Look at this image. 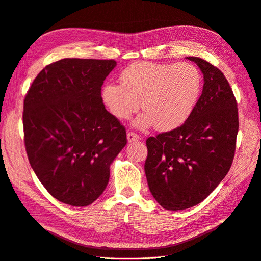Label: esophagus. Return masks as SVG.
<instances>
[{"instance_id":"obj_1","label":"esophagus","mask_w":261,"mask_h":261,"mask_svg":"<svg viewBox=\"0 0 261 261\" xmlns=\"http://www.w3.org/2000/svg\"><path fill=\"white\" fill-rule=\"evenodd\" d=\"M127 139H128V142H130V143L131 142H137V141L140 140V136L137 133H134V132H129L127 134Z\"/></svg>"}]
</instances>
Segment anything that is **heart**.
<instances>
[{"instance_id":"b5f03b06","label":"heart","mask_w":261,"mask_h":261,"mask_svg":"<svg viewBox=\"0 0 261 261\" xmlns=\"http://www.w3.org/2000/svg\"><path fill=\"white\" fill-rule=\"evenodd\" d=\"M201 75L195 65L181 63L137 62L120 75V84L103 88V100L118 119H127L141 106L146 113L134 121L139 128L155 124L172 130L184 122L197 102Z\"/></svg>"}]
</instances>
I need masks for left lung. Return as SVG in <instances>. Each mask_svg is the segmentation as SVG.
<instances>
[{"mask_svg": "<svg viewBox=\"0 0 261 261\" xmlns=\"http://www.w3.org/2000/svg\"><path fill=\"white\" fill-rule=\"evenodd\" d=\"M187 58L203 73L202 94L184 123L146 140L148 187L169 211L195 206L218 186L232 165L239 131L237 100L223 72Z\"/></svg>", "mask_w": 261, "mask_h": 261, "instance_id": "obj_1", "label": "left lung"}]
</instances>
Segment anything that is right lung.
<instances>
[{"label": "right lung", "mask_w": 261, "mask_h": 261, "mask_svg": "<svg viewBox=\"0 0 261 261\" xmlns=\"http://www.w3.org/2000/svg\"><path fill=\"white\" fill-rule=\"evenodd\" d=\"M115 60L65 58L46 65L23 101L29 162L49 194L72 206L98 199L110 166L127 144L125 128L105 110L101 88Z\"/></svg>", "instance_id": "right-lung-1"}]
</instances>
